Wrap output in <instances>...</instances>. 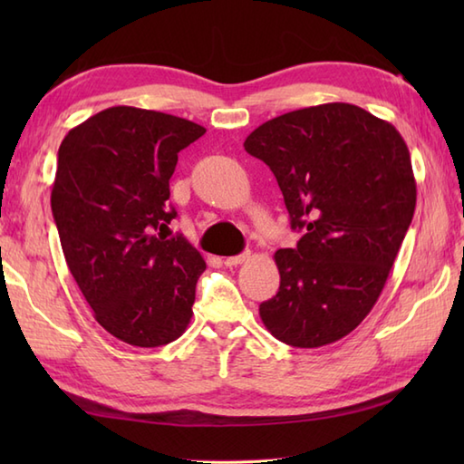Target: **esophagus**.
<instances>
[{
    "mask_svg": "<svg viewBox=\"0 0 464 464\" xmlns=\"http://www.w3.org/2000/svg\"><path fill=\"white\" fill-rule=\"evenodd\" d=\"M249 259V253H241V255H235V257H225L223 265L225 267H237V265L245 263Z\"/></svg>",
    "mask_w": 464,
    "mask_h": 464,
    "instance_id": "obj_1",
    "label": "esophagus"
}]
</instances>
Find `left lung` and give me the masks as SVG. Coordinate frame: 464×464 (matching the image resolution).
Segmentation results:
<instances>
[{"label":"left lung","instance_id":"8db88e82","mask_svg":"<svg viewBox=\"0 0 464 464\" xmlns=\"http://www.w3.org/2000/svg\"><path fill=\"white\" fill-rule=\"evenodd\" d=\"M245 151L277 177L295 249H279V291L259 304L275 339L317 349L347 337L387 283L417 205L409 147L389 121L323 103L259 125Z\"/></svg>","mask_w":464,"mask_h":464}]
</instances>
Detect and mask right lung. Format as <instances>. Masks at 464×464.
<instances>
[{
	"label": "right lung",
	"instance_id": "1",
	"mask_svg": "<svg viewBox=\"0 0 464 464\" xmlns=\"http://www.w3.org/2000/svg\"><path fill=\"white\" fill-rule=\"evenodd\" d=\"M205 127L117 105L69 131L57 151L52 211L77 287L95 321L133 347L179 339L191 321L201 253L169 237L177 153Z\"/></svg>",
	"mask_w": 464,
	"mask_h": 464
}]
</instances>
